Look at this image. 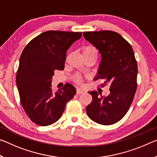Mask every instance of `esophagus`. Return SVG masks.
Here are the masks:
<instances>
[{
	"instance_id": "34e87169",
	"label": "esophagus",
	"mask_w": 157,
	"mask_h": 157,
	"mask_svg": "<svg viewBox=\"0 0 157 157\" xmlns=\"http://www.w3.org/2000/svg\"><path fill=\"white\" fill-rule=\"evenodd\" d=\"M84 92V90H83V89H77V91H76V93H77V94H83Z\"/></svg>"
}]
</instances>
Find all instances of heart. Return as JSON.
<instances>
[{"label":"heart","instance_id":"heart-1","mask_svg":"<svg viewBox=\"0 0 157 157\" xmlns=\"http://www.w3.org/2000/svg\"><path fill=\"white\" fill-rule=\"evenodd\" d=\"M97 53H98V52H97L96 49L91 45L85 46L83 48V54H91V55L96 56ZM75 81L78 82H80L81 77L78 75H76L75 76Z\"/></svg>","mask_w":157,"mask_h":157}]
</instances>
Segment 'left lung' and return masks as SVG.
<instances>
[{"label": "left lung", "instance_id": "obj_1", "mask_svg": "<svg viewBox=\"0 0 157 157\" xmlns=\"http://www.w3.org/2000/svg\"><path fill=\"white\" fill-rule=\"evenodd\" d=\"M86 40L98 49L101 60L95 79H105L110 94L103 96L91 91V103L86 107L89 117L103 125H111L127 113L137 88L138 66L132 47L121 35L111 31L84 32Z\"/></svg>", "mask_w": 157, "mask_h": 157}]
</instances>
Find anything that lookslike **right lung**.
Wrapping results in <instances>:
<instances>
[{
  "instance_id": "add662e5",
  "label": "right lung",
  "mask_w": 157,
  "mask_h": 157,
  "mask_svg": "<svg viewBox=\"0 0 157 157\" xmlns=\"http://www.w3.org/2000/svg\"><path fill=\"white\" fill-rule=\"evenodd\" d=\"M81 37V32L45 31L22 52L16 82L22 107L34 123L40 126L55 123L75 95V88L68 83L53 93L52 81L55 70L64 69L67 50Z\"/></svg>"
}]
</instances>
